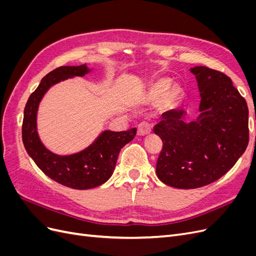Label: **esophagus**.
Returning <instances> with one entry per match:
<instances>
[{
    "instance_id": "obj_1",
    "label": "esophagus",
    "mask_w": 256,
    "mask_h": 256,
    "mask_svg": "<svg viewBox=\"0 0 256 256\" xmlns=\"http://www.w3.org/2000/svg\"><path fill=\"white\" fill-rule=\"evenodd\" d=\"M152 127L150 124L143 122L138 126V134L141 136H144L150 134L152 132Z\"/></svg>"
}]
</instances>
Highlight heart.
<instances>
[{
    "label": "heart",
    "mask_w": 256,
    "mask_h": 256,
    "mask_svg": "<svg viewBox=\"0 0 256 256\" xmlns=\"http://www.w3.org/2000/svg\"><path fill=\"white\" fill-rule=\"evenodd\" d=\"M184 92L180 86L173 85L168 79H159L152 82L141 97V102L158 104L162 102L166 109H173L182 99Z\"/></svg>",
    "instance_id": "heart-1"
}]
</instances>
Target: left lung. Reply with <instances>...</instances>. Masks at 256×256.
Wrapping results in <instances>:
<instances>
[{"label":"left lung","mask_w":256,"mask_h":256,"mask_svg":"<svg viewBox=\"0 0 256 256\" xmlns=\"http://www.w3.org/2000/svg\"><path fill=\"white\" fill-rule=\"evenodd\" d=\"M190 72L200 90V115L186 122L184 110L170 111L154 128L164 142L157 176L178 189H196L218 180L249 143V110L232 80L205 66Z\"/></svg>","instance_id":"8db88e82"}]
</instances>
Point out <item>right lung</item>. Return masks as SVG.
Returning a JSON list of instances; mask_svg holds the SVG:
<instances>
[{"instance_id":"1","label":"right lung","mask_w":256,"mask_h":256,"mask_svg":"<svg viewBox=\"0 0 256 256\" xmlns=\"http://www.w3.org/2000/svg\"><path fill=\"white\" fill-rule=\"evenodd\" d=\"M90 72L92 69L84 64L62 66L44 76L28 100L22 124V141L36 166L54 182L78 190L98 187L109 180L120 150L132 141L136 134V128L120 132L104 130L86 148L66 156L46 148L37 132V112L42 97L54 84L83 76Z\"/></svg>"}]
</instances>
